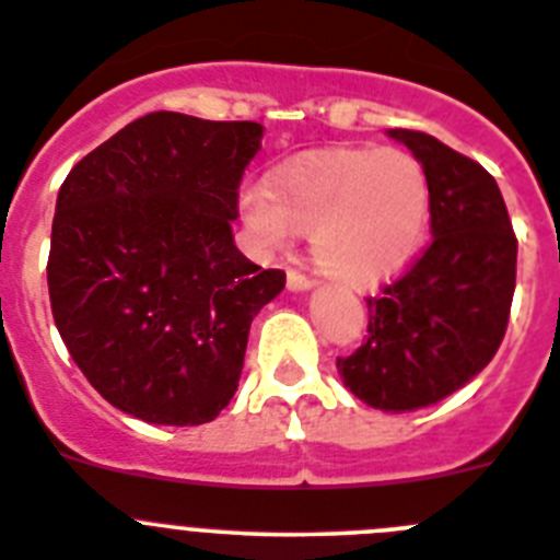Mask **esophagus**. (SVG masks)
<instances>
[{
  "instance_id": "esophagus-1",
  "label": "esophagus",
  "mask_w": 560,
  "mask_h": 560,
  "mask_svg": "<svg viewBox=\"0 0 560 560\" xmlns=\"http://www.w3.org/2000/svg\"><path fill=\"white\" fill-rule=\"evenodd\" d=\"M287 287H290L293 293H304V290H313L315 281L310 279V276L299 273V270H290V273H287Z\"/></svg>"
}]
</instances>
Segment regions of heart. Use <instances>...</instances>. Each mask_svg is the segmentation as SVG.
Instances as JSON below:
<instances>
[{"instance_id": "obj_1", "label": "heart", "mask_w": 560, "mask_h": 560, "mask_svg": "<svg viewBox=\"0 0 560 560\" xmlns=\"http://www.w3.org/2000/svg\"><path fill=\"white\" fill-rule=\"evenodd\" d=\"M256 242L281 250L310 233L318 270L347 287L392 279L415 259L431 217V183L406 149H340L287 165L242 191Z\"/></svg>"}]
</instances>
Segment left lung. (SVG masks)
Here are the masks:
<instances>
[{
    "label": "left lung",
    "mask_w": 560,
    "mask_h": 560,
    "mask_svg": "<svg viewBox=\"0 0 560 560\" xmlns=\"http://www.w3.org/2000/svg\"><path fill=\"white\" fill-rule=\"evenodd\" d=\"M431 183V245L402 279L366 299L369 335L338 358L343 386L402 415L454 395L493 361L515 290V242L495 179L425 132L388 129Z\"/></svg>",
    "instance_id": "8db88e82"
}]
</instances>
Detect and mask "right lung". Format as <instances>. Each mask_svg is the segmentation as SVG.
I'll return each instance as SVG.
<instances>
[{
	"instance_id": "add662e5",
	"label": "right lung",
	"mask_w": 560,
	"mask_h": 560,
	"mask_svg": "<svg viewBox=\"0 0 560 560\" xmlns=\"http://www.w3.org/2000/svg\"><path fill=\"white\" fill-rule=\"evenodd\" d=\"M265 126L152 112L72 165L47 287L92 388L154 425H202L240 386L250 320L284 290L233 245Z\"/></svg>"
}]
</instances>
